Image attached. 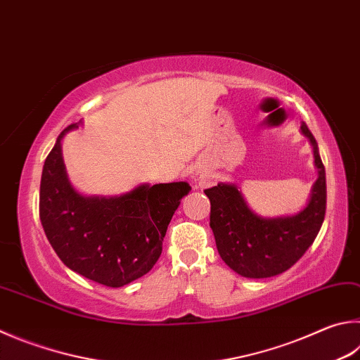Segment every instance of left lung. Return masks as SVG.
<instances>
[{
    "label": "left lung",
    "mask_w": 360,
    "mask_h": 360,
    "mask_svg": "<svg viewBox=\"0 0 360 360\" xmlns=\"http://www.w3.org/2000/svg\"><path fill=\"white\" fill-rule=\"evenodd\" d=\"M300 132L313 148L318 178L299 212L261 217L248 207L236 184L219 182L206 188L211 201V228L220 258L247 278H267L288 271L302 258L321 230L326 214V172L315 136L302 122Z\"/></svg>",
    "instance_id": "left-lung-1"
}]
</instances>
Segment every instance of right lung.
Instances as JSON below:
<instances>
[{"label":"right lung","instance_id":"add662e5","mask_svg":"<svg viewBox=\"0 0 360 360\" xmlns=\"http://www.w3.org/2000/svg\"><path fill=\"white\" fill-rule=\"evenodd\" d=\"M47 155L41 178L39 215L58 257L80 276L112 288L153 269L169 220L191 192L187 182L140 184L115 197L83 195L70 184L63 159L64 135Z\"/></svg>","mask_w":360,"mask_h":360}]
</instances>
